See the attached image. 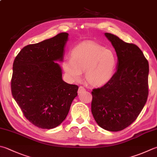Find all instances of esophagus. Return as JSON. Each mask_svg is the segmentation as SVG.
<instances>
[{"instance_id": "esophagus-1", "label": "esophagus", "mask_w": 157, "mask_h": 157, "mask_svg": "<svg viewBox=\"0 0 157 157\" xmlns=\"http://www.w3.org/2000/svg\"><path fill=\"white\" fill-rule=\"evenodd\" d=\"M85 91V89L83 87H79L78 88V94H80L83 92V91Z\"/></svg>"}]
</instances>
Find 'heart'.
<instances>
[{
  "label": "heart",
  "instance_id": "1",
  "mask_svg": "<svg viewBox=\"0 0 157 157\" xmlns=\"http://www.w3.org/2000/svg\"><path fill=\"white\" fill-rule=\"evenodd\" d=\"M62 67L72 81H79L85 71V78L91 86L101 87L113 78L117 66L113 52L95 43H82L75 46Z\"/></svg>",
  "mask_w": 157,
  "mask_h": 157
}]
</instances>
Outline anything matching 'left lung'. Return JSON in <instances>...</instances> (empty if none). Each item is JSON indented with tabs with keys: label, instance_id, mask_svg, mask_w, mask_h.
Wrapping results in <instances>:
<instances>
[{
	"label": "left lung",
	"instance_id": "8db88e82",
	"mask_svg": "<svg viewBox=\"0 0 157 157\" xmlns=\"http://www.w3.org/2000/svg\"><path fill=\"white\" fill-rule=\"evenodd\" d=\"M117 57L116 72L104 86L91 91V113L101 128L116 132L137 119L148 95V61L133 44L105 33Z\"/></svg>",
	"mask_w": 157,
	"mask_h": 157
}]
</instances>
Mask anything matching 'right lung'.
<instances>
[{
	"instance_id": "right-lung-1",
	"label": "right lung",
	"mask_w": 157,
	"mask_h": 157,
	"mask_svg": "<svg viewBox=\"0 0 157 157\" xmlns=\"http://www.w3.org/2000/svg\"><path fill=\"white\" fill-rule=\"evenodd\" d=\"M68 35L61 33L27 45L15 58L11 93L25 117L38 128L60 125L78 96V87L63 81L57 63L63 60Z\"/></svg>"
}]
</instances>
